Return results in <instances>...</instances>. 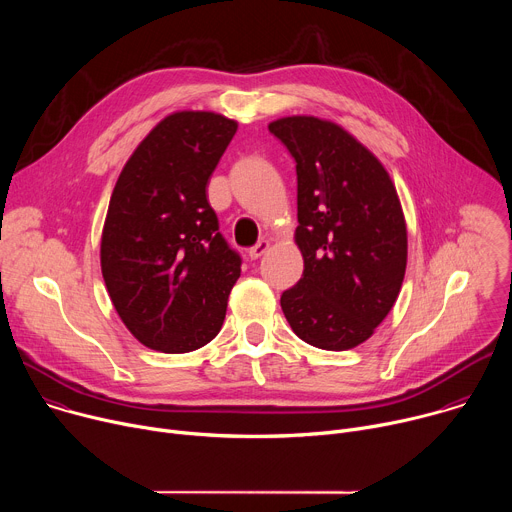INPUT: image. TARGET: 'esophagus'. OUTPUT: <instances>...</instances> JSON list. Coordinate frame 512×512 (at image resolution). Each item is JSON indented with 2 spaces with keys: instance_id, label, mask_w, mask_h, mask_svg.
I'll return each mask as SVG.
<instances>
[{
  "instance_id": "obj_1",
  "label": "esophagus",
  "mask_w": 512,
  "mask_h": 512,
  "mask_svg": "<svg viewBox=\"0 0 512 512\" xmlns=\"http://www.w3.org/2000/svg\"><path fill=\"white\" fill-rule=\"evenodd\" d=\"M267 249H269V241L261 239L257 245H253V247L249 249V257H251V259H259V257H263V255L267 253Z\"/></svg>"
}]
</instances>
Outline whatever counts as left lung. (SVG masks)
Returning <instances> with one entry per match:
<instances>
[{
  "mask_svg": "<svg viewBox=\"0 0 512 512\" xmlns=\"http://www.w3.org/2000/svg\"><path fill=\"white\" fill-rule=\"evenodd\" d=\"M298 174L296 243L302 279L281 310L304 342L358 346L391 312L405 277L407 229L381 162L350 133L318 117L269 123Z\"/></svg>",
  "mask_w": 512,
  "mask_h": 512,
  "instance_id": "8db88e82",
  "label": "left lung"
}]
</instances>
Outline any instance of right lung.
<instances>
[{"label":"right lung","instance_id":"obj_1","mask_svg":"<svg viewBox=\"0 0 512 512\" xmlns=\"http://www.w3.org/2000/svg\"><path fill=\"white\" fill-rule=\"evenodd\" d=\"M237 123L208 111L160 121L125 164L107 210L101 269L127 330L170 354L223 326L241 255L218 231L206 184Z\"/></svg>","mask_w":512,"mask_h":512}]
</instances>
